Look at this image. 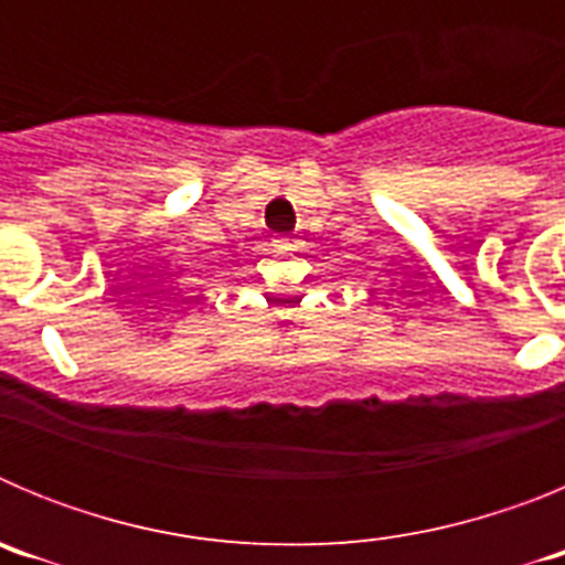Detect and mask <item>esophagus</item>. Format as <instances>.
Returning a JSON list of instances; mask_svg holds the SVG:
<instances>
[{"label":"esophagus","mask_w":565,"mask_h":565,"mask_svg":"<svg viewBox=\"0 0 565 565\" xmlns=\"http://www.w3.org/2000/svg\"><path fill=\"white\" fill-rule=\"evenodd\" d=\"M279 248H294V243H291V239L282 237V239H279Z\"/></svg>","instance_id":"34e87169"}]
</instances>
